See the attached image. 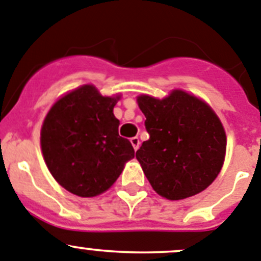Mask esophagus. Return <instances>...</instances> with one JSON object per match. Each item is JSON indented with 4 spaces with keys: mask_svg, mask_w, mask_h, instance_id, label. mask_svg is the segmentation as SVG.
Segmentation results:
<instances>
[{
    "mask_svg": "<svg viewBox=\"0 0 261 261\" xmlns=\"http://www.w3.org/2000/svg\"><path fill=\"white\" fill-rule=\"evenodd\" d=\"M131 144H133L134 149H135V150L139 149V145H140V140H139L138 136H135V138H131Z\"/></svg>",
    "mask_w": 261,
    "mask_h": 261,
    "instance_id": "obj_1",
    "label": "esophagus"
}]
</instances>
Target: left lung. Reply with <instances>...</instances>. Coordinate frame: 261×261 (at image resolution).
<instances>
[{"label":"left lung","mask_w":261,"mask_h":261,"mask_svg":"<svg viewBox=\"0 0 261 261\" xmlns=\"http://www.w3.org/2000/svg\"><path fill=\"white\" fill-rule=\"evenodd\" d=\"M149 140L136 152L145 176L160 196L184 199L207 188L223 166L225 131L213 109L175 90L162 100L138 97Z\"/></svg>","instance_id":"8db88e82"}]
</instances>
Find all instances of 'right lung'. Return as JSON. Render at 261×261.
Instances as JSON below:
<instances>
[{
  "label": "right lung",
  "instance_id": "right-lung-1",
  "mask_svg": "<svg viewBox=\"0 0 261 261\" xmlns=\"http://www.w3.org/2000/svg\"><path fill=\"white\" fill-rule=\"evenodd\" d=\"M118 96H101L85 85L63 96L46 116L41 148L48 170L60 186L80 197L106 192L135 155L119 136L113 108Z\"/></svg>",
  "mask_w": 261,
  "mask_h": 261
}]
</instances>
